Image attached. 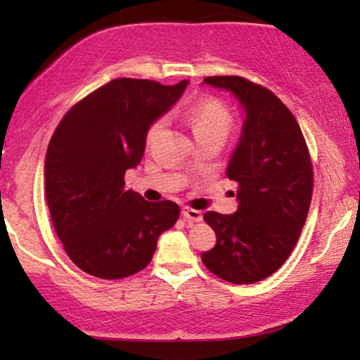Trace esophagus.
<instances>
[{"mask_svg":"<svg viewBox=\"0 0 360 360\" xmlns=\"http://www.w3.org/2000/svg\"><path fill=\"white\" fill-rule=\"evenodd\" d=\"M181 216L190 221H195V223H200V221L203 219V213H201V211L188 208V206H184V208H181Z\"/></svg>","mask_w":360,"mask_h":360,"instance_id":"1","label":"esophagus"}]
</instances>
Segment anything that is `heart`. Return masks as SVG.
Listing matches in <instances>:
<instances>
[{
    "instance_id": "heart-1",
    "label": "heart",
    "mask_w": 360,
    "mask_h": 360,
    "mask_svg": "<svg viewBox=\"0 0 360 360\" xmlns=\"http://www.w3.org/2000/svg\"><path fill=\"white\" fill-rule=\"evenodd\" d=\"M186 120L190 122L195 139L214 134L226 137L229 134L231 126H233V116H231L229 110L214 98H206V100H201L190 106L186 111ZM165 117L157 120L147 132V142L150 144L152 141H155L160 136V132L165 129Z\"/></svg>"
}]
</instances>
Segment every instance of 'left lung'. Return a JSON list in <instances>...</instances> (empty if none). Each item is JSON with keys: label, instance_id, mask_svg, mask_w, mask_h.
<instances>
[{"label": "left lung", "instance_id": "left-lung-1", "mask_svg": "<svg viewBox=\"0 0 360 360\" xmlns=\"http://www.w3.org/2000/svg\"><path fill=\"white\" fill-rule=\"evenodd\" d=\"M206 85L238 100L244 122L226 175L238 181V211H206L216 245L201 254L206 269L248 285L282 267L302 234L313 193V169L297 120L267 88L243 77H208Z\"/></svg>", "mask_w": 360, "mask_h": 360}]
</instances>
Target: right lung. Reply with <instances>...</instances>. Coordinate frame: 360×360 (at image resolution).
<instances>
[{"mask_svg": "<svg viewBox=\"0 0 360 360\" xmlns=\"http://www.w3.org/2000/svg\"><path fill=\"white\" fill-rule=\"evenodd\" d=\"M186 85L116 78L77 103L53 132L44 165L47 205L65 252L83 272L106 280L139 272L179 219L174 201L150 203L124 190V174L139 165L150 126Z\"/></svg>", "mask_w": 360, "mask_h": 360, "instance_id": "right-lung-1", "label": "right lung"}]
</instances>
